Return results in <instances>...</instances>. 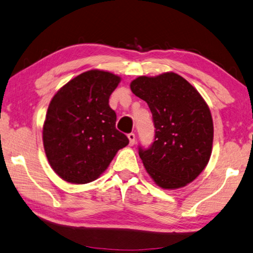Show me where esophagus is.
<instances>
[{
  "instance_id": "34e87169",
  "label": "esophagus",
  "mask_w": 253,
  "mask_h": 253,
  "mask_svg": "<svg viewBox=\"0 0 253 253\" xmlns=\"http://www.w3.org/2000/svg\"><path fill=\"white\" fill-rule=\"evenodd\" d=\"M127 139H129V141H130V145H134V142H135V134L134 133L127 134Z\"/></svg>"
}]
</instances>
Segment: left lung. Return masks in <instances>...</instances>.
Returning a JSON list of instances; mask_svg holds the SVG:
<instances>
[{
	"mask_svg": "<svg viewBox=\"0 0 253 253\" xmlns=\"http://www.w3.org/2000/svg\"><path fill=\"white\" fill-rule=\"evenodd\" d=\"M130 87L148 103L156 127L151 148L139 149L145 170L162 189L185 187L205 170L211 157L213 121L207 102L174 72L142 75Z\"/></svg>",
	"mask_w": 253,
	"mask_h": 253,
	"instance_id": "left-lung-1",
	"label": "left lung"
}]
</instances>
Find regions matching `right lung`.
I'll use <instances>...</instances> for the list:
<instances>
[{
	"label": "right lung",
	"mask_w": 253,
	"mask_h": 253,
	"mask_svg": "<svg viewBox=\"0 0 253 253\" xmlns=\"http://www.w3.org/2000/svg\"><path fill=\"white\" fill-rule=\"evenodd\" d=\"M121 78L90 70L64 84L48 104L43 124L47 161L62 180L85 184L108 169L129 139L115 129L117 114L109 99Z\"/></svg>",
	"instance_id": "obj_1"
}]
</instances>
